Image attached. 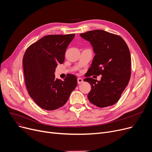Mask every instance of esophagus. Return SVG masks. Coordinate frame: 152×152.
<instances>
[{"label":"esophagus","mask_w":152,"mask_h":152,"mask_svg":"<svg viewBox=\"0 0 152 152\" xmlns=\"http://www.w3.org/2000/svg\"><path fill=\"white\" fill-rule=\"evenodd\" d=\"M83 82V80L82 78H77V82L78 84H80Z\"/></svg>","instance_id":"esophagus-1"}]
</instances>
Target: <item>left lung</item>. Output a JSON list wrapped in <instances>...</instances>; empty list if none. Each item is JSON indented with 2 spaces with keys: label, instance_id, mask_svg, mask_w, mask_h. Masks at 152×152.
Masks as SVG:
<instances>
[{
  "label": "left lung",
  "instance_id": "obj_1",
  "mask_svg": "<svg viewBox=\"0 0 152 152\" xmlns=\"http://www.w3.org/2000/svg\"><path fill=\"white\" fill-rule=\"evenodd\" d=\"M89 41L95 54L86 78L91 86L88 100L99 107L116 103L128 85L131 75V57L129 48L121 37L102 30L80 34ZM102 75L100 81L88 77Z\"/></svg>",
  "mask_w": 152,
  "mask_h": 152
}]
</instances>
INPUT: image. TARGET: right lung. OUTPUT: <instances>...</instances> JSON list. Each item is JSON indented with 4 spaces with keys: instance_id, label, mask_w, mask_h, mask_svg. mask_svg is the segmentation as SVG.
I'll return each instance as SVG.
<instances>
[{
    "instance_id": "right-lung-1",
    "label": "right lung",
    "mask_w": 152,
    "mask_h": 152,
    "mask_svg": "<svg viewBox=\"0 0 152 152\" xmlns=\"http://www.w3.org/2000/svg\"><path fill=\"white\" fill-rule=\"evenodd\" d=\"M75 34H50L29 46L23 58L25 81L28 94L40 107L52 111L66 103L77 85V77L69 74L64 80L55 78L58 64Z\"/></svg>"
}]
</instances>
